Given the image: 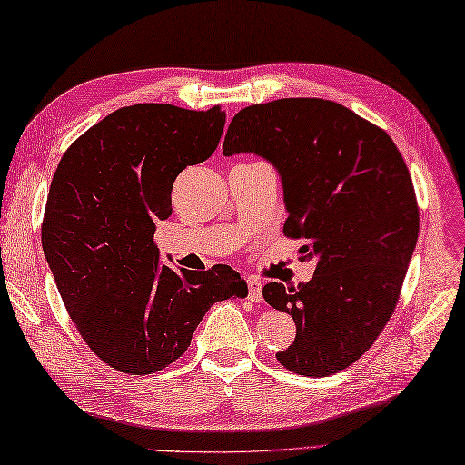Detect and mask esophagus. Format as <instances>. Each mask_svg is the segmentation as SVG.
<instances>
[{
	"instance_id": "esophagus-1",
	"label": "esophagus",
	"mask_w": 465,
	"mask_h": 465,
	"mask_svg": "<svg viewBox=\"0 0 465 465\" xmlns=\"http://www.w3.org/2000/svg\"><path fill=\"white\" fill-rule=\"evenodd\" d=\"M248 290H250V300L252 302H262V282L258 278H248Z\"/></svg>"
}]
</instances>
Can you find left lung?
Segmentation results:
<instances>
[{"label": "left lung", "instance_id": "8db88e82", "mask_svg": "<svg viewBox=\"0 0 465 465\" xmlns=\"http://www.w3.org/2000/svg\"><path fill=\"white\" fill-rule=\"evenodd\" d=\"M222 150L275 167L283 232L308 242L300 253L315 262L308 283L263 285L265 302L295 322L275 358L310 378L345 370L391 318L418 243L416 192L396 143L340 104L288 97L242 110Z\"/></svg>", "mask_w": 465, "mask_h": 465}]
</instances>
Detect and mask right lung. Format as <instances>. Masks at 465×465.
I'll list each match as a JSON object with an SVG mask.
<instances>
[{
	"mask_svg": "<svg viewBox=\"0 0 465 465\" xmlns=\"http://www.w3.org/2000/svg\"><path fill=\"white\" fill-rule=\"evenodd\" d=\"M223 125L217 105L122 107L57 165L42 227L45 260L77 331L124 373L167 368L215 302L248 293L230 265L175 272L153 243L157 220L172 215L175 177L215 152Z\"/></svg>",
	"mask_w": 465,
	"mask_h": 465,
	"instance_id": "obj_1",
	"label": "right lung"
}]
</instances>
